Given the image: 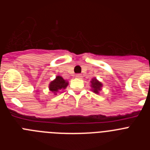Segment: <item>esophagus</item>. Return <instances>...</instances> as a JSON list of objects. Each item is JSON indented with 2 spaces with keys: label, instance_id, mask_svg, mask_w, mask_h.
<instances>
[{
  "label": "esophagus",
  "instance_id": "esophagus-1",
  "mask_svg": "<svg viewBox=\"0 0 150 150\" xmlns=\"http://www.w3.org/2000/svg\"><path fill=\"white\" fill-rule=\"evenodd\" d=\"M76 77L78 78V79H81V78H82V75H81V74H76Z\"/></svg>",
  "mask_w": 150,
  "mask_h": 150
}]
</instances>
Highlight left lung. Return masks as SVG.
Returning a JSON list of instances; mask_svg holds the SVG:
<instances>
[{
    "mask_svg": "<svg viewBox=\"0 0 150 150\" xmlns=\"http://www.w3.org/2000/svg\"><path fill=\"white\" fill-rule=\"evenodd\" d=\"M103 86V85L100 82H99L96 78H93L91 80V90L93 91V92L96 94H98L99 91L101 90V87Z\"/></svg>",
    "mask_w": 150,
    "mask_h": 150,
    "instance_id": "1",
    "label": "left lung"
}]
</instances>
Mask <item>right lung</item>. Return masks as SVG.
<instances>
[{
  "label": "right lung",
  "mask_w": 150,
  "mask_h": 150,
  "mask_svg": "<svg viewBox=\"0 0 150 150\" xmlns=\"http://www.w3.org/2000/svg\"><path fill=\"white\" fill-rule=\"evenodd\" d=\"M67 85H68V82L64 80L61 76H57L53 81H52L50 83L49 88L50 91L56 94V92L60 90H63L67 88Z\"/></svg>",
  "instance_id": "1"
}]
</instances>
